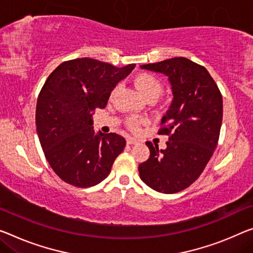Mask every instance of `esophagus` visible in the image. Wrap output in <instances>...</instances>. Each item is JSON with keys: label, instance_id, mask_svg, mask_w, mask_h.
Listing matches in <instances>:
<instances>
[{"label": "esophagus", "instance_id": "1", "mask_svg": "<svg viewBox=\"0 0 253 253\" xmlns=\"http://www.w3.org/2000/svg\"><path fill=\"white\" fill-rule=\"evenodd\" d=\"M138 140L133 137H127L126 138V143L127 145H133V143H137Z\"/></svg>", "mask_w": 253, "mask_h": 253}]
</instances>
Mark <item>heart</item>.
<instances>
[{"label": "heart", "mask_w": 253, "mask_h": 253, "mask_svg": "<svg viewBox=\"0 0 253 253\" xmlns=\"http://www.w3.org/2000/svg\"><path fill=\"white\" fill-rule=\"evenodd\" d=\"M134 84L135 87L138 88V90L141 92V95L145 97V98L148 99H155L156 100L161 94L163 92V84L162 81L158 79L157 77H155L151 73H147V72H142L139 73L134 77ZM116 89L114 88L113 91H112V96L115 94ZM142 120H140L135 116H130L129 119L126 120V126H129V129L131 130H138L140 126H141Z\"/></svg>", "instance_id": "b5f03b06"}]
</instances>
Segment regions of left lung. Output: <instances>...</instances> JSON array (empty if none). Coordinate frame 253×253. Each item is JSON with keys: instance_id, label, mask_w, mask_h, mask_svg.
I'll return each instance as SVG.
<instances>
[{"instance_id": "8db88e82", "label": "left lung", "mask_w": 253, "mask_h": 253, "mask_svg": "<svg viewBox=\"0 0 253 253\" xmlns=\"http://www.w3.org/2000/svg\"><path fill=\"white\" fill-rule=\"evenodd\" d=\"M141 69L164 73L173 102L163 116L158 134L169 135L165 149L147 141L148 161L139 165L140 178L151 189L176 193L191 185L211 158L219 139L223 98L205 67L173 57Z\"/></svg>"}]
</instances>
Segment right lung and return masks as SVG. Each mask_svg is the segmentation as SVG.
Segmentation results:
<instances>
[{
	"instance_id": "add662e5",
	"label": "right lung",
	"mask_w": 253,
	"mask_h": 253,
	"mask_svg": "<svg viewBox=\"0 0 253 253\" xmlns=\"http://www.w3.org/2000/svg\"><path fill=\"white\" fill-rule=\"evenodd\" d=\"M134 67L116 68L83 57L63 62L48 76L37 99V134L61 180L89 188L108 176L126 139L100 131L95 134L92 114L106 106L112 90Z\"/></svg>"
}]
</instances>
